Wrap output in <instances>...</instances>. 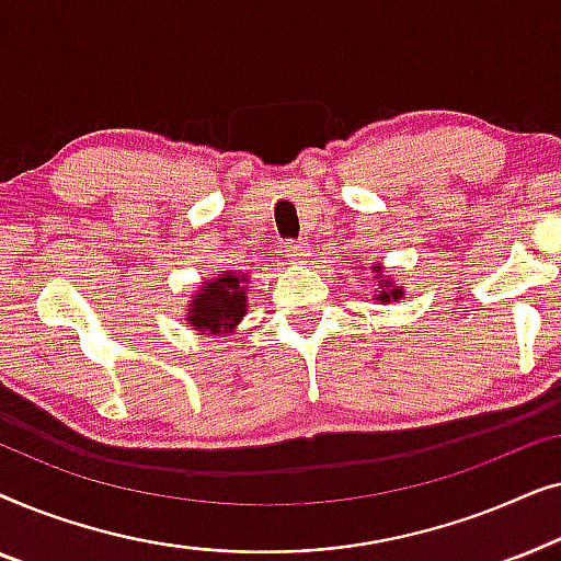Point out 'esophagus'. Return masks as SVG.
Masks as SVG:
<instances>
[{"label":"esophagus","mask_w":561,"mask_h":561,"mask_svg":"<svg viewBox=\"0 0 561 561\" xmlns=\"http://www.w3.org/2000/svg\"><path fill=\"white\" fill-rule=\"evenodd\" d=\"M286 252H288L290 263H296V265H306V263H309L311 250H309V244H306V242H288V244H286Z\"/></svg>","instance_id":"obj_1"}]
</instances>
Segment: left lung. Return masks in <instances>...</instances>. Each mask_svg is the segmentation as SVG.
Returning a JSON list of instances; mask_svg holds the SVG:
<instances>
[{
	"instance_id": "obj_1",
	"label": "left lung",
	"mask_w": 561,
	"mask_h": 561,
	"mask_svg": "<svg viewBox=\"0 0 561 561\" xmlns=\"http://www.w3.org/2000/svg\"><path fill=\"white\" fill-rule=\"evenodd\" d=\"M370 271H373V280L378 283V288H375V294H373L375 301H380V304L401 301V298L405 296V290H403V286H398V283L390 278L386 265L375 263V265H370Z\"/></svg>"
}]
</instances>
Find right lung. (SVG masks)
I'll return each instance as SVG.
<instances>
[{
  "mask_svg": "<svg viewBox=\"0 0 561 561\" xmlns=\"http://www.w3.org/2000/svg\"><path fill=\"white\" fill-rule=\"evenodd\" d=\"M250 275L237 271H219L204 278L196 294H191L186 321L198 334L214 340L234 334L244 313H248Z\"/></svg>",
  "mask_w": 561,
  "mask_h": 561,
  "instance_id": "right-lung-1",
  "label": "right lung"
}]
</instances>
